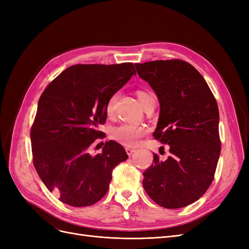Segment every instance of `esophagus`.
Segmentation results:
<instances>
[{
	"instance_id": "1",
	"label": "esophagus",
	"mask_w": 249,
	"mask_h": 249,
	"mask_svg": "<svg viewBox=\"0 0 249 249\" xmlns=\"http://www.w3.org/2000/svg\"><path fill=\"white\" fill-rule=\"evenodd\" d=\"M135 148H132V147H125V152H126V154L129 155V156H132L134 153H135Z\"/></svg>"
}]
</instances>
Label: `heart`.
I'll use <instances>...</instances> for the list:
<instances>
[{
  "mask_svg": "<svg viewBox=\"0 0 249 249\" xmlns=\"http://www.w3.org/2000/svg\"><path fill=\"white\" fill-rule=\"evenodd\" d=\"M137 97L140 104L142 105V107L145 108L150 99L154 96L149 92L143 91V90H138ZM116 99H117V93H114L109 97L106 103V114L108 117H112L113 114H114ZM146 132H147L146 127H144L143 125L122 124L112 127L110 135L113 140L117 141L118 143H120V144L133 147L138 144L140 142V139L144 136Z\"/></svg>",
  "mask_w": 249,
  "mask_h": 249,
  "instance_id": "1",
  "label": "heart"
}]
</instances>
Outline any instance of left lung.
Returning a JSON list of instances; mask_svg holds the SVG:
<instances>
[{
	"label": "left lung",
	"instance_id": "8db88e82",
	"mask_svg": "<svg viewBox=\"0 0 249 249\" xmlns=\"http://www.w3.org/2000/svg\"><path fill=\"white\" fill-rule=\"evenodd\" d=\"M138 76L158 96L160 115L155 139L169 145V156L143 172V188L166 209L186 207L199 199L214 179L221 145L219 111L207 82L179 59L136 63Z\"/></svg>",
	"mask_w": 249,
	"mask_h": 249
}]
</instances>
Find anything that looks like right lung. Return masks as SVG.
Segmentation results:
<instances>
[{
  "mask_svg": "<svg viewBox=\"0 0 249 249\" xmlns=\"http://www.w3.org/2000/svg\"><path fill=\"white\" fill-rule=\"evenodd\" d=\"M136 74L133 63L77 64L42 92L31 127L33 164L49 191L72 207H88L109 189L112 171L127 159L123 145L107 141L95 156L88 147L105 134L106 103Z\"/></svg>",
  "mask_w": 249,
  "mask_h": 249,
  "instance_id": "1",
  "label": "right lung"
}]
</instances>
